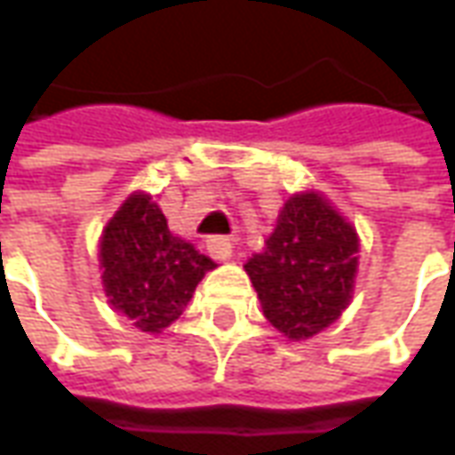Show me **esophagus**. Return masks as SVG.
<instances>
[{
	"label": "esophagus",
	"mask_w": 455,
	"mask_h": 455,
	"mask_svg": "<svg viewBox=\"0 0 455 455\" xmlns=\"http://www.w3.org/2000/svg\"><path fill=\"white\" fill-rule=\"evenodd\" d=\"M207 248L212 256L217 260H228L231 258V251H234V241L228 236H212L207 241Z\"/></svg>",
	"instance_id": "obj_1"
}]
</instances>
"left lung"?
<instances>
[{"label": "left lung", "instance_id": "left-lung-1", "mask_svg": "<svg viewBox=\"0 0 455 455\" xmlns=\"http://www.w3.org/2000/svg\"><path fill=\"white\" fill-rule=\"evenodd\" d=\"M243 267L267 322L290 341H305L334 324L351 302L358 234L329 199L302 192L287 199L266 251Z\"/></svg>", "mask_w": 455, "mask_h": 455}]
</instances>
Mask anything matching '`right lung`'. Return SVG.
<instances>
[{
  "label": "right lung",
  "mask_w": 455,
  "mask_h": 455,
  "mask_svg": "<svg viewBox=\"0 0 455 455\" xmlns=\"http://www.w3.org/2000/svg\"><path fill=\"white\" fill-rule=\"evenodd\" d=\"M104 292L136 329L158 334L192 299L199 280L217 263L175 236L150 195H131L100 243Z\"/></svg>",
  "instance_id": "add662e5"
}]
</instances>
